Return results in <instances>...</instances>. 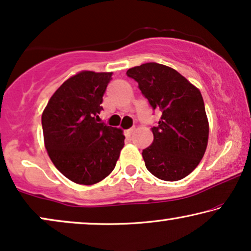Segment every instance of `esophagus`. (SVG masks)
Segmentation results:
<instances>
[{
    "label": "esophagus",
    "mask_w": 251,
    "mask_h": 251,
    "mask_svg": "<svg viewBox=\"0 0 251 251\" xmlns=\"http://www.w3.org/2000/svg\"><path fill=\"white\" fill-rule=\"evenodd\" d=\"M133 130H135V126H132V128H130V129H126V136H131L132 132H133Z\"/></svg>",
    "instance_id": "esophagus-1"
}]
</instances>
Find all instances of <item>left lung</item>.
Returning a JSON list of instances; mask_svg holds the SVG:
<instances>
[{
  "label": "left lung",
  "instance_id": "left-lung-1",
  "mask_svg": "<svg viewBox=\"0 0 251 251\" xmlns=\"http://www.w3.org/2000/svg\"><path fill=\"white\" fill-rule=\"evenodd\" d=\"M153 109L162 112L153 126L152 145L143 151L147 170L159 179L176 181L190 175L204 155L209 122L199 89L176 70L157 63L129 68Z\"/></svg>",
  "mask_w": 251,
  "mask_h": 251
}]
</instances>
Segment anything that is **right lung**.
<instances>
[{
	"label": "right lung",
	"instance_id": "obj_1",
	"mask_svg": "<svg viewBox=\"0 0 251 251\" xmlns=\"http://www.w3.org/2000/svg\"><path fill=\"white\" fill-rule=\"evenodd\" d=\"M111 80L112 72H78L57 89L42 113L48 155L76 184L94 185L107 177L125 146L121 129L99 123Z\"/></svg>",
	"mask_w": 251,
	"mask_h": 251
}]
</instances>
